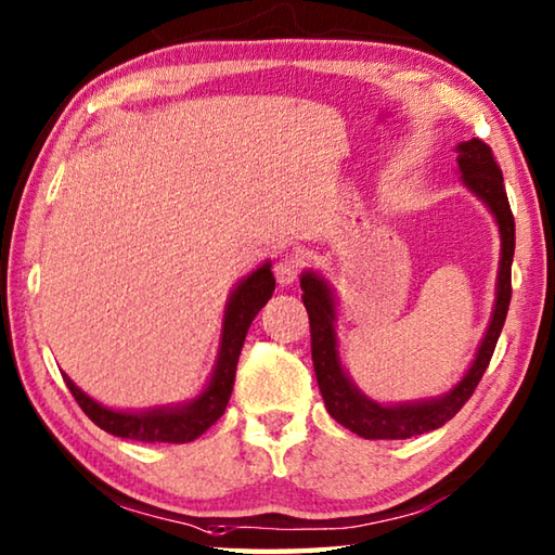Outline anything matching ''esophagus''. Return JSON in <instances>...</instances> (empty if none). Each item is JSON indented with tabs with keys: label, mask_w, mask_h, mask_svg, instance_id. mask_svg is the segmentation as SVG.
Masks as SVG:
<instances>
[{
	"label": "esophagus",
	"mask_w": 555,
	"mask_h": 555,
	"mask_svg": "<svg viewBox=\"0 0 555 555\" xmlns=\"http://www.w3.org/2000/svg\"><path fill=\"white\" fill-rule=\"evenodd\" d=\"M300 267H304V261H300L298 255H284V257H281L276 264H274V276L279 281V286H294L296 281H298Z\"/></svg>",
	"instance_id": "1"
}]
</instances>
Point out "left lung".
I'll return each instance as SVG.
<instances>
[{"mask_svg": "<svg viewBox=\"0 0 555 555\" xmlns=\"http://www.w3.org/2000/svg\"><path fill=\"white\" fill-rule=\"evenodd\" d=\"M456 163L461 181L473 196L486 204L500 230V267L495 284V306L488 322L486 335L480 339L476 359L463 378L439 398L412 400V402H376L357 388V383L341 366L339 339H337V298L325 276L318 271L300 274L304 288V306L310 318V349L312 366H315L318 386L325 400V408L341 427L354 431L364 439H410L425 431L439 429L456 412L466 405L473 390L480 383L490 364L492 351L505 325L509 298H512V257H515V216L502 184V172L492 157V150L482 140L473 138L456 145Z\"/></svg>", "mask_w": 555, "mask_h": 555, "instance_id": "obj_1", "label": "left lung"}]
</instances>
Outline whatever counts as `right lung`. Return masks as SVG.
I'll return each instance as SVG.
<instances>
[{
    "label": "right lung",
    "mask_w": 555,
    "mask_h": 555,
    "mask_svg": "<svg viewBox=\"0 0 555 555\" xmlns=\"http://www.w3.org/2000/svg\"><path fill=\"white\" fill-rule=\"evenodd\" d=\"M274 274H271V261L257 267L251 274H247L240 284L230 291V298L225 304L223 315V330H220V347L218 359L204 390L196 398L179 405H157L147 410H114L106 408L87 392L75 386V380L63 374L69 392H73L79 408L85 415L94 422L96 427L120 439H135V441H167V444H186L196 437L216 425V420L223 415L225 405L233 392L235 383V369L240 351L245 345V335L255 320L257 312L267 306V300L274 294Z\"/></svg>",
    "instance_id": "obj_1"
}]
</instances>
